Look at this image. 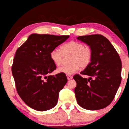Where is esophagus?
<instances>
[{
  "label": "esophagus",
  "instance_id": "obj_1",
  "mask_svg": "<svg viewBox=\"0 0 129 129\" xmlns=\"http://www.w3.org/2000/svg\"><path fill=\"white\" fill-rule=\"evenodd\" d=\"M67 78H68V80H70V79H72V78H73V77L70 74H67Z\"/></svg>",
  "mask_w": 129,
  "mask_h": 129
}]
</instances>
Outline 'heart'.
Segmentation results:
<instances>
[{
	"label": "heart",
	"instance_id": "1",
	"mask_svg": "<svg viewBox=\"0 0 129 129\" xmlns=\"http://www.w3.org/2000/svg\"><path fill=\"white\" fill-rule=\"evenodd\" d=\"M71 54L69 64L57 69V72L66 74H72L78 71L79 68H85L90 64L92 57V51L88 46L82 42L72 41L65 43L59 48L51 51L50 58L53 64L58 66L62 61L64 55Z\"/></svg>",
	"mask_w": 129,
	"mask_h": 129
}]
</instances>
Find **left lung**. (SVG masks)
I'll return each mask as SVG.
<instances>
[{
  "instance_id": "8db88e82",
  "label": "left lung",
  "mask_w": 129,
  "mask_h": 129,
  "mask_svg": "<svg viewBox=\"0 0 129 129\" xmlns=\"http://www.w3.org/2000/svg\"><path fill=\"white\" fill-rule=\"evenodd\" d=\"M78 40L90 46L91 61L73 78L77 82L74 88L77 102L87 110L101 109L113 101L121 82L122 63L118 53L111 42L100 34L79 36Z\"/></svg>"
}]
</instances>
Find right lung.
I'll return each instance as SVG.
<instances>
[{"mask_svg":"<svg viewBox=\"0 0 129 129\" xmlns=\"http://www.w3.org/2000/svg\"><path fill=\"white\" fill-rule=\"evenodd\" d=\"M69 37L32 34L16 51L12 66L16 90L31 108L45 111L56 105L59 92L68 79L63 73L49 75L56 69L50 54Z\"/></svg>","mask_w":129,"mask_h":129,"instance_id":"1","label":"right lung"}]
</instances>
